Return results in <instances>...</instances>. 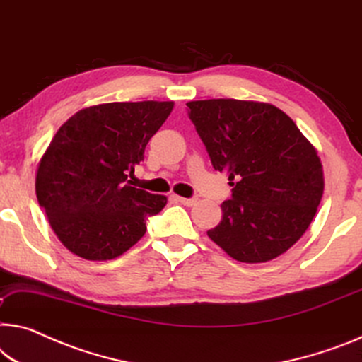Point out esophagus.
<instances>
[{
    "label": "esophagus",
    "mask_w": 362,
    "mask_h": 362,
    "mask_svg": "<svg viewBox=\"0 0 362 362\" xmlns=\"http://www.w3.org/2000/svg\"><path fill=\"white\" fill-rule=\"evenodd\" d=\"M175 199H176V202L186 205V207H192V205L197 204V199H196V197L186 199V197H177V196H175Z\"/></svg>",
    "instance_id": "obj_1"
}]
</instances>
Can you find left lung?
<instances>
[{
	"mask_svg": "<svg viewBox=\"0 0 362 362\" xmlns=\"http://www.w3.org/2000/svg\"><path fill=\"white\" fill-rule=\"evenodd\" d=\"M186 105L214 168L233 186L209 238L246 264L286 252L309 228L324 194L313 144L270 103L212 98Z\"/></svg>",
	"mask_w": 362,
	"mask_h": 362,
	"instance_id": "obj_1",
	"label": "left lung"
}]
</instances>
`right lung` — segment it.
<instances>
[{
    "label": "right lung",
    "instance_id": "obj_1",
    "mask_svg": "<svg viewBox=\"0 0 362 362\" xmlns=\"http://www.w3.org/2000/svg\"><path fill=\"white\" fill-rule=\"evenodd\" d=\"M173 102H115L84 108L59 127L38 163L35 192L53 231L72 254L110 260L146 235L166 197L131 186Z\"/></svg>",
    "mask_w": 362,
    "mask_h": 362
}]
</instances>
